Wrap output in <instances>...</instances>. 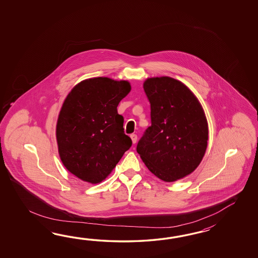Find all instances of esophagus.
Masks as SVG:
<instances>
[{
	"mask_svg": "<svg viewBox=\"0 0 258 258\" xmlns=\"http://www.w3.org/2000/svg\"><path fill=\"white\" fill-rule=\"evenodd\" d=\"M132 141H133V144H136L137 141V136L136 134H132L131 136Z\"/></svg>",
	"mask_w": 258,
	"mask_h": 258,
	"instance_id": "esophagus-1",
	"label": "esophagus"
}]
</instances>
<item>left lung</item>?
Returning <instances> with one entry per match:
<instances>
[{
  "label": "left lung",
  "instance_id": "1",
  "mask_svg": "<svg viewBox=\"0 0 258 258\" xmlns=\"http://www.w3.org/2000/svg\"><path fill=\"white\" fill-rule=\"evenodd\" d=\"M144 90L151 125L137 143V153L162 181L183 178L198 168L208 147L203 109L190 89L171 77L148 78Z\"/></svg>",
  "mask_w": 258,
  "mask_h": 258
}]
</instances>
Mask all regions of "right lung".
I'll list each match as a JSON object with an SVG mask.
<instances>
[{
    "label": "right lung",
    "mask_w": 258,
    "mask_h": 258,
    "mask_svg": "<svg viewBox=\"0 0 258 258\" xmlns=\"http://www.w3.org/2000/svg\"><path fill=\"white\" fill-rule=\"evenodd\" d=\"M130 90L127 81L96 77L79 83L64 100L56 127L59 154L66 169L83 181H103L131 148L117 111Z\"/></svg>",
    "instance_id": "add662e5"
}]
</instances>
